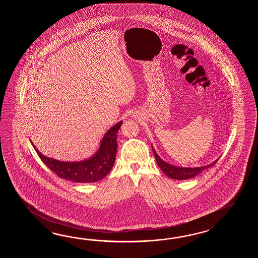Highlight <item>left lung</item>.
Segmentation results:
<instances>
[{"label":"left lung","instance_id":"8db88e82","mask_svg":"<svg viewBox=\"0 0 258 258\" xmlns=\"http://www.w3.org/2000/svg\"><path fill=\"white\" fill-rule=\"evenodd\" d=\"M151 147H152L155 159H156V161L159 165V168L164 172V174L171 179H174V180H188V179L194 178L198 174H200L204 170L214 166L217 163V161L219 160V159H217L212 163L207 165V166H201V167H196V168H183V167L170 164V163L164 161L163 159H160L152 145H151Z\"/></svg>","mask_w":258,"mask_h":258}]
</instances>
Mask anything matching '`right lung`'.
Instances as JSON below:
<instances>
[{"instance_id":"obj_1","label":"right lung","mask_w":258,"mask_h":258,"mask_svg":"<svg viewBox=\"0 0 258 258\" xmlns=\"http://www.w3.org/2000/svg\"><path fill=\"white\" fill-rule=\"evenodd\" d=\"M121 123L122 121L110 127L102 137L97 152L90 158L80 161H60L46 157L30 142L44 164L61 179L81 183L96 182L110 172L115 162L117 133Z\"/></svg>"}]
</instances>
